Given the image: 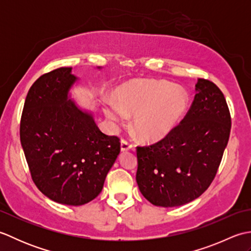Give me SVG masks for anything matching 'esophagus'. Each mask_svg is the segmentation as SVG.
Here are the masks:
<instances>
[{"label": "esophagus", "instance_id": "esophagus-1", "mask_svg": "<svg viewBox=\"0 0 251 251\" xmlns=\"http://www.w3.org/2000/svg\"><path fill=\"white\" fill-rule=\"evenodd\" d=\"M134 148V146L131 145V143H129L127 140L123 139L121 141V151L124 152V151H128V150H131V149Z\"/></svg>", "mask_w": 251, "mask_h": 251}]
</instances>
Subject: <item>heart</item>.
Here are the masks:
<instances>
[{"label":"heart","mask_w":251,"mask_h":251,"mask_svg":"<svg viewBox=\"0 0 251 251\" xmlns=\"http://www.w3.org/2000/svg\"><path fill=\"white\" fill-rule=\"evenodd\" d=\"M189 105L183 88L163 81H136L116 94V102L109 101L104 114L113 122H123L126 113L134 114V127L143 140L156 141L168 136L180 122Z\"/></svg>","instance_id":"1"}]
</instances>
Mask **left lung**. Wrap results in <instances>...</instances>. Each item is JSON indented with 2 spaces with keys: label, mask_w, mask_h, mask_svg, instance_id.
Instances as JSON below:
<instances>
[{
  "label": "left lung",
  "mask_w": 251,
  "mask_h": 251,
  "mask_svg": "<svg viewBox=\"0 0 251 251\" xmlns=\"http://www.w3.org/2000/svg\"><path fill=\"white\" fill-rule=\"evenodd\" d=\"M195 90L188 113L168 136L137 147V183L155 206H181L200 197L215 179L226 148L231 115L225 96L204 78Z\"/></svg>",
  "instance_id": "obj_1"
}]
</instances>
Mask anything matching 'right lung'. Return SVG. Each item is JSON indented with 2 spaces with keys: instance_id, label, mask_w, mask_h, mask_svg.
Segmentation results:
<instances>
[{
  "instance_id": "right-lung-1",
  "label": "right lung",
  "mask_w": 251,
  "mask_h": 251,
  "mask_svg": "<svg viewBox=\"0 0 251 251\" xmlns=\"http://www.w3.org/2000/svg\"><path fill=\"white\" fill-rule=\"evenodd\" d=\"M71 72L72 68L56 69L32 85L21 115L20 141L37 189L59 204L81 206L102 190L121 143L116 136L101 132L93 114L69 99L77 81Z\"/></svg>"
}]
</instances>
